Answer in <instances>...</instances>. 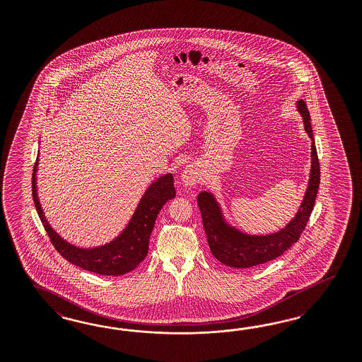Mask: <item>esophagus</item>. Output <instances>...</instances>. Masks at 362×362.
<instances>
[{
  "instance_id": "esophagus-1",
  "label": "esophagus",
  "mask_w": 362,
  "mask_h": 362,
  "mask_svg": "<svg viewBox=\"0 0 362 362\" xmlns=\"http://www.w3.org/2000/svg\"><path fill=\"white\" fill-rule=\"evenodd\" d=\"M182 179H183V183L186 186H194L199 182V174H197V168L192 167V165H188L185 168L183 174H182Z\"/></svg>"
}]
</instances>
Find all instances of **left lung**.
<instances>
[{
    "instance_id": "1",
    "label": "left lung",
    "mask_w": 362,
    "mask_h": 362,
    "mask_svg": "<svg viewBox=\"0 0 362 362\" xmlns=\"http://www.w3.org/2000/svg\"><path fill=\"white\" fill-rule=\"evenodd\" d=\"M297 110L303 115L305 132L312 139V167L307 192L301 207L296 216L289 221V224H286L285 228L265 236L243 233L226 223L219 204L212 194L207 191L199 194L197 206L202 214L209 250L220 263L232 268H250L271 262L289 250L298 240L303 230H305L317 197L320 163L313 139V130L310 126V115L303 99L297 100Z\"/></svg>"
}]
</instances>
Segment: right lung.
Here are the masks:
<instances>
[{"label":"right lung","instance_id":"1","mask_svg":"<svg viewBox=\"0 0 362 362\" xmlns=\"http://www.w3.org/2000/svg\"><path fill=\"white\" fill-rule=\"evenodd\" d=\"M37 165L38 159L34 165L32 177L34 206L44 224L45 230L49 235V239L62 257H65L69 263L74 264L85 271L106 276L127 274L143 262V259L148 252V241L159 211L170 199L175 197L174 176L171 174L160 176L147 188L138 204V209H135L132 215L129 226L115 240L102 247L86 250L78 248L66 243L45 219L44 212L37 197Z\"/></svg>","mask_w":362,"mask_h":362}]
</instances>
